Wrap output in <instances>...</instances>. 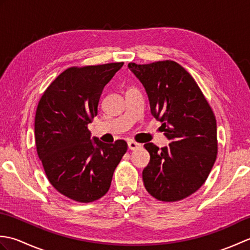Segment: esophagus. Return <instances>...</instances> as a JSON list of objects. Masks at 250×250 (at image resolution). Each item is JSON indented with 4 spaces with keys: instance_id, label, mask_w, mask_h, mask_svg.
I'll return each mask as SVG.
<instances>
[{
    "instance_id": "34e87169",
    "label": "esophagus",
    "mask_w": 250,
    "mask_h": 250,
    "mask_svg": "<svg viewBox=\"0 0 250 250\" xmlns=\"http://www.w3.org/2000/svg\"><path fill=\"white\" fill-rule=\"evenodd\" d=\"M128 147H129L130 150H134V149H136V148L141 147V145L139 144V143H136L134 141H129L128 142Z\"/></svg>"
}]
</instances>
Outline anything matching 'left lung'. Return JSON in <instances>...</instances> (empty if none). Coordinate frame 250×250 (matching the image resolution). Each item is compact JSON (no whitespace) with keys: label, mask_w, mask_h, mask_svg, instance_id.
I'll return each mask as SVG.
<instances>
[{"label":"left lung","mask_w":250,"mask_h":250,"mask_svg":"<svg viewBox=\"0 0 250 250\" xmlns=\"http://www.w3.org/2000/svg\"><path fill=\"white\" fill-rule=\"evenodd\" d=\"M149 100L151 115L169 144L159 149L144 147L150 161L143 182L153 198L175 202L195 192L211 171L217 156L215 115L193 77L178 63L167 60L150 64L129 63Z\"/></svg>","instance_id":"obj_1"}]
</instances>
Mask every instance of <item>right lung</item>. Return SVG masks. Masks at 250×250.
I'll return each mask as SVG.
<instances>
[{
    "instance_id": "1",
    "label": "right lung",
    "mask_w": 250,
    "mask_h": 250,
    "mask_svg": "<svg viewBox=\"0 0 250 250\" xmlns=\"http://www.w3.org/2000/svg\"><path fill=\"white\" fill-rule=\"evenodd\" d=\"M124 62L70 67L42 95L35 115L37 155L54 188L89 203L107 192L115 168L128 149L124 140L106 144L88 125L98 115L103 89Z\"/></svg>"
}]
</instances>
